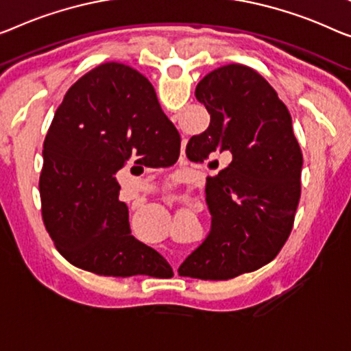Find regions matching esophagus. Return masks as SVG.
Masks as SVG:
<instances>
[{
  "instance_id": "esophagus-1",
  "label": "esophagus",
  "mask_w": 351,
  "mask_h": 351,
  "mask_svg": "<svg viewBox=\"0 0 351 351\" xmlns=\"http://www.w3.org/2000/svg\"><path fill=\"white\" fill-rule=\"evenodd\" d=\"M175 269V274H176V268H173Z\"/></svg>"
}]
</instances>
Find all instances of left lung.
Instances as JSON below:
<instances>
[{
  "mask_svg": "<svg viewBox=\"0 0 351 351\" xmlns=\"http://www.w3.org/2000/svg\"><path fill=\"white\" fill-rule=\"evenodd\" d=\"M195 97L211 121L189 140L186 154L202 160L222 154L230 162L209 178L211 233L178 273L228 280L268 265L284 247L300 203L302 154L289 108L250 67L209 72Z\"/></svg>",
  "mask_w": 351,
  "mask_h": 351,
  "instance_id": "left-lung-1",
  "label": "left lung"
}]
</instances>
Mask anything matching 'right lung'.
<instances>
[{
  "label": "right lung",
  "mask_w": 351,
  "mask_h": 351,
  "mask_svg": "<svg viewBox=\"0 0 351 351\" xmlns=\"http://www.w3.org/2000/svg\"><path fill=\"white\" fill-rule=\"evenodd\" d=\"M180 140L138 71L106 62L78 78L47 132L39 178L42 219L62 257L99 276L170 273L156 250L130 234L114 173L132 162L175 164Z\"/></svg>",
  "instance_id": "obj_1"
}]
</instances>
